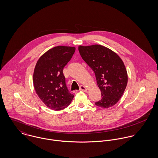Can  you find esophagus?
<instances>
[{
  "label": "esophagus",
  "instance_id": "obj_1",
  "mask_svg": "<svg viewBox=\"0 0 158 158\" xmlns=\"http://www.w3.org/2000/svg\"><path fill=\"white\" fill-rule=\"evenodd\" d=\"M87 88L85 87V86H83V85H81L80 86V90H82V91H84V92H86V91H87Z\"/></svg>",
  "mask_w": 158,
  "mask_h": 158
}]
</instances>
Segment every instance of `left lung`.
Returning a JSON list of instances; mask_svg holds the SVG:
<instances>
[{
  "instance_id": "left-lung-1",
  "label": "left lung",
  "mask_w": 158,
  "mask_h": 158,
  "mask_svg": "<svg viewBox=\"0 0 158 158\" xmlns=\"http://www.w3.org/2000/svg\"><path fill=\"white\" fill-rule=\"evenodd\" d=\"M80 54L95 73L101 90L102 99L95 104L108 108L115 105L127 85L128 75L122 59L113 50L103 45L78 47Z\"/></svg>"
}]
</instances>
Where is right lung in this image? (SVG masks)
<instances>
[{"label":"right lung","mask_w":158,"mask_h":158,"mask_svg":"<svg viewBox=\"0 0 158 158\" xmlns=\"http://www.w3.org/2000/svg\"><path fill=\"white\" fill-rule=\"evenodd\" d=\"M75 51L74 47L56 46L47 51L36 63L34 88L39 98L51 110L66 108L74 97L68 90L63 70Z\"/></svg>","instance_id":"obj_1"}]
</instances>
